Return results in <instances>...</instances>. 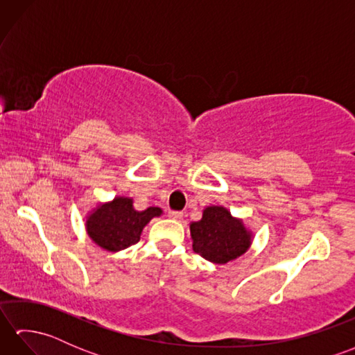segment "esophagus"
<instances>
[{
    "mask_svg": "<svg viewBox=\"0 0 355 355\" xmlns=\"http://www.w3.org/2000/svg\"><path fill=\"white\" fill-rule=\"evenodd\" d=\"M168 216L172 218V220H182V218H183V212H180V210H169Z\"/></svg>",
    "mask_w": 355,
    "mask_h": 355,
    "instance_id": "obj_1",
    "label": "esophagus"
}]
</instances>
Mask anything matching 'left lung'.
<instances>
[{"mask_svg": "<svg viewBox=\"0 0 355 355\" xmlns=\"http://www.w3.org/2000/svg\"><path fill=\"white\" fill-rule=\"evenodd\" d=\"M193 252L215 263H227L247 252L250 233L227 209L212 206L202 212L198 223L191 224Z\"/></svg>", "mask_w": 355, "mask_h": 355, "instance_id": "obj_1", "label": "left lung"}]
</instances>
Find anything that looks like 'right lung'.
<instances>
[{"mask_svg": "<svg viewBox=\"0 0 355 355\" xmlns=\"http://www.w3.org/2000/svg\"><path fill=\"white\" fill-rule=\"evenodd\" d=\"M158 215H162V209L148 207L137 212L132 207V200L120 197L101 206L88 218L87 232L105 250L119 252L137 244L143 227Z\"/></svg>", "mask_w": 355, "mask_h": 355, "instance_id": "obj_1", "label": "right lung"}]
</instances>
